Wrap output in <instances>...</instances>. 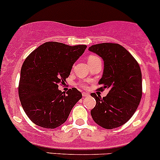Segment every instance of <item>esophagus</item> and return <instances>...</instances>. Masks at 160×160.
<instances>
[{
  "label": "esophagus",
  "mask_w": 160,
  "mask_h": 160,
  "mask_svg": "<svg viewBox=\"0 0 160 160\" xmlns=\"http://www.w3.org/2000/svg\"><path fill=\"white\" fill-rule=\"evenodd\" d=\"M82 95H83V97H87V96H89V94L88 93V92H82Z\"/></svg>",
  "instance_id": "34e87169"
}]
</instances>
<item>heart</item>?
<instances>
[{
	"label": "heart",
	"mask_w": 160,
	"mask_h": 160,
	"mask_svg": "<svg viewBox=\"0 0 160 160\" xmlns=\"http://www.w3.org/2000/svg\"><path fill=\"white\" fill-rule=\"evenodd\" d=\"M97 58H98L96 57V56H94V55L89 56V58H88V62H89V61L95 60V59H97Z\"/></svg>",
	"instance_id": "1"
}]
</instances>
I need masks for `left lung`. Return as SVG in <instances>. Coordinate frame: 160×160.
I'll return each mask as SVG.
<instances>
[{
	"label": "left lung",
	"mask_w": 160,
	"mask_h": 160,
	"mask_svg": "<svg viewBox=\"0 0 160 160\" xmlns=\"http://www.w3.org/2000/svg\"><path fill=\"white\" fill-rule=\"evenodd\" d=\"M88 51L104 62L100 90H108L102 98L95 93L96 105L91 115L96 124L107 129L122 126L137 109L142 98V73L139 64L122 45L102 43L92 45Z\"/></svg>",
	"instance_id": "8db88e82"
}]
</instances>
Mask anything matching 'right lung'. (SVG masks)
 I'll use <instances>...</instances> for the list:
<instances>
[{"label": "right lung", "mask_w": 160, "mask_h": 160, "mask_svg": "<svg viewBox=\"0 0 160 160\" xmlns=\"http://www.w3.org/2000/svg\"><path fill=\"white\" fill-rule=\"evenodd\" d=\"M86 48L84 44L45 42L25 59L18 94L23 109L34 124L46 129L58 127L82 98L77 88H72L65 94L58 89V84L65 82Z\"/></svg>", "instance_id": "right-lung-1"}]
</instances>
